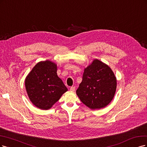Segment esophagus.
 I'll use <instances>...</instances> for the list:
<instances>
[{
    "label": "esophagus",
    "instance_id": "1",
    "mask_svg": "<svg viewBox=\"0 0 147 147\" xmlns=\"http://www.w3.org/2000/svg\"><path fill=\"white\" fill-rule=\"evenodd\" d=\"M75 89H76L75 87H70V91H71V92H74V91H75Z\"/></svg>",
    "mask_w": 147,
    "mask_h": 147
}]
</instances>
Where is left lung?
I'll use <instances>...</instances> for the list:
<instances>
[{
	"label": "left lung",
	"instance_id": "obj_1",
	"mask_svg": "<svg viewBox=\"0 0 147 147\" xmlns=\"http://www.w3.org/2000/svg\"><path fill=\"white\" fill-rule=\"evenodd\" d=\"M117 84V78L112 69L95 59L84 68L82 80L76 90V94L88 108L100 109L112 101Z\"/></svg>",
	"mask_w": 147,
	"mask_h": 147
}]
</instances>
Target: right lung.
<instances>
[{
	"label": "right lung",
	"mask_w": 147,
	"mask_h": 147,
	"mask_svg": "<svg viewBox=\"0 0 147 147\" xmlns=\"http://www.w3.org/2000/svg\"><path fill=\"white\" fill-rule=\"evenodd\" d=\"M57 65L47 60L37 63L25 79L30 101L42 110H48L68 91L57 73Z\"/></svg>",
	"instance_id": "add662e5"
}]
</instances>
